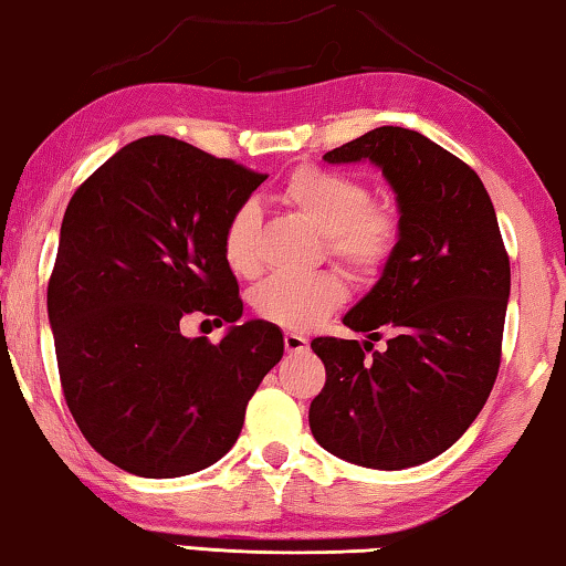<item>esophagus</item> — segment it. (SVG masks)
Instances as JSON below:
<instances>
[{
  "mask_svg": "<svg viewBox=\"0 0 566 566\" xmlns=\"http://www.w3.org/2000/svg\"><path fill=\"white\" fill-rule=\"evenodd\" d=\"M310 347V339L302 335V332H284V349L286 353H302V349Z\"/></svg>",
  "mask_w": 566,
  "mask_h": 566,
  "instance_id": "34e87169",
  "label": "esophagus"
}]
</instances>
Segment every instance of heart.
Wrapping results in <instances>:
<instances>
[{"label":"heart","mask_w":566,"mask_h":566,"mask_svg":"<svg viewBox=\"0 0 566 566\" xmlns=\"http://www.w3.org/2000/svg\"><path fill=\"white\" fill-rule=\"evenodd\" d=\"M280 201L307 221L335 262L357 280L378 276L396 254L400 241L398 213L385 203L370 201V188L360 178L302 166L280 188ZM259 211L244 203L231 213L221 237L223 259L231 272L254 274V241ZM345 300V284L335 274L272 276L251 294V307L262 319L286 329H307Z\"/></svg>","instance_id":"obj_1"}]
</instances>
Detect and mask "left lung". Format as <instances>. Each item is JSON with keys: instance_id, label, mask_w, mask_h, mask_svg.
I'll use <instances>...</instances> for the list:
<instances>
[{"instance_id": "obj_1", "label": "left lung", "mask_w": 566, "mask_h": 566, "mask_svg": "<svg viewBox=\"0 0 566 566\" xmlns=\"http://www.w3.org/2000/svg\"><path fill=\"white\" fill-rule=\"evenodd\" d=\"M370 160L396 191L400 241L380 280L345 315L365 343L315 337L325 388L315 441L365 469L400 471L448 451L489 400L511 290L496 211L471 166L418 130L382 125L325 154ZM375 328L391 332L378 354Z\"/></svg>"}]
</instances>
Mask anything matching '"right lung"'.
<instances>
[{"instance_id":"obj_1","label":"right lung","mask_w":566,"mask_h":566,"mask_svg":"<svg viewBox=\"0 0 566 566\" xmlns=\"http://www.w3.org/2000/svg\"><path fill=\"white\" fill-rule=\"evenodd\" d=\"M264 178L148 136L67 203L48 286L60 382L87 443L123 471L176 479L217 463L282 360L280 327L234 325L244 302L221 249L229 217ZM188 314L232 327L211 346L182 335Z\"/></svg>"}]
</instances>
